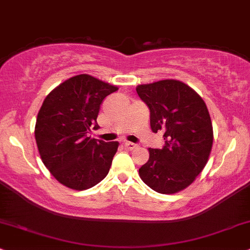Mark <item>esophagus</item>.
<instances>
[{"label": "esophagus", "mask_w": 250, "mask_h": 250, "mask_svg": "<svg viewBox=\"0 0 250 250\" xmlns=\"http://www.w3.org/2000/svg\"><path fill=\"white\" fill-rule=\"evenodd\" d=\"M125 147H126V149L133 150L135 148H138V145L133 144V143H125Z\"/></svg>", "instance_id": "34e87169"}]
</instances>
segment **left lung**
Segmentation results:
<instances>
[{
  "instance_id": "left-lung-1",
  "label": "left lung",
  "mask_w": 250,
  "mask_h": 250,
  "mask_svg": "<svg viewBox=\"0 0 250 250\" xmlns=\"http://www.w3.org/2000/svg\"><path fill=\"white\" fill-rule=\"evenodd\" d=\"M138 95L150 111V128L162 131V149L148 148V161L139 176L150 189L171 195L193 183L208 161L213 127L205 102L178 80L139 84Z\"/></svg>"
}]
</instances>
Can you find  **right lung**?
I'll return each mask as SVG.
<instances>
[{
	"instance_id": "obj_1",
	"label": "right lung",
	"mask_w": 250,
	"mask_h": 250,
	"mask_svg": "<svg viewBox=\"0 0 250 250\" xmlns=\"http://www.w3.org/2000/svg\"><path fill=\"white\" fill-rule=\"evenodd\" d=\"M117 85L88 74L70 78L46 96L37 116L35 137L40 158L53 177L73 190H87L104 180L118 141L88 137L97 128L104 98Z\"/></svg>"
}]
</instances>
